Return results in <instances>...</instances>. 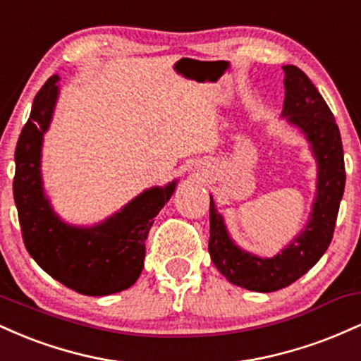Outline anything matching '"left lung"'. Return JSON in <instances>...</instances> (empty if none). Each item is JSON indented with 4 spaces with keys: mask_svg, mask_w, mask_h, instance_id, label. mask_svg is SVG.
<instances>
[{
    "mask_svg": "<svg viewBox=\"0 0 361 361\" xmlns=\"http://www.w3.org/2000/svg\"><path fill=\"white\" fill-rule=\"evenodd\" d=\"M281 69V117L304 135L317 164L316 197L304 229L275 256L261 258L234 243L210 195L209 252L215 268L233 285L263 293L288 287L322 258L333 239L346 181L341 134L333 111L304 71L290 64Z\"/></svg>",
    "mask_w": 361,
    "mask_h": 361,
    "instance_id": "obj_1",
    "label": "left lung"
}]
</instances>
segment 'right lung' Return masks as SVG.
Wrapping results in <instances>:
<instances>
[{
    "instance_id": "obj_1",
    "label": "right lung",
    "mask_w": 361,
    "mask_h": 361,
    "mask_svg": "<svg viewBox=\"0 0 361 361\" xmlns=\"http://www.w3.org/2000/svg\"><path fill=\"white\" fill-rule=\"evenodd\" d=\"M61 78L54 74L37 93L15 149L13 197L23 243L45 273L82 295L103 297L135 283L144 268L146 239L178 180L152 186L94 226L62 221L45 195L44 135L52 122Z\"/></svg>"
}]
</instances>
